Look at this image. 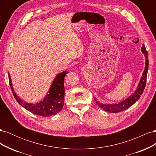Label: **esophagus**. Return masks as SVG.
<instances>
[{
  "instance_id": "34e87169",
  "label": "esophagus",
  "mask_w": 156,
  "mask_h": 156,
  "mask_svg": "<svg viewBox=\"0 0 156 156\" xmlns=\"http://www.w3.org/2000/svg\"><path fill=\"white\" fill-rule=\"evenodd\" d=\"M82 71H83V72H84V69H82Z\"/></svg>"
}]
</instances>
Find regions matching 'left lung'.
Masks as SVG:
<instances>
[{"label":"left lung","mask_w":156,"mask_h":156,"mask_svg":"<svg viewBox=\"0 0 156 156\" xmlns=\"http://www.w3.org/2000/svg\"><path fill=\"white\" fill-rule=\"evenodd\" d=\"M141 51L144 54L145 56V68L144 72L143 73L142 77L140 78V81L137 86V88L135 90V91L131 94L130 96L127 98L123 101H120L118 103H108V104H105V103H101L100 101H98L96 98L94 97V100L96 101V104L100 107L103 110L111 113H116L119 112L121 111H123L127 108L130 107L131 105H133L134 103L138 101L140 98V96L144 91V89L146 86V77H147V73H148V53L146 51V48L144 44H143V47L141 48Z\"/></svg>","instance_id":"8db88e82"}]
</instances>
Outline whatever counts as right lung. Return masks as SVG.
<instances>
[{
	"mask_svg": "<svg viewBox=\"0 0 156 156\" xmlns=\"http://www.w3.org/2000/svg\"><path fill=\"white\" fill-rule=\"evenodd\" d=\"M68 73V72L64 71L56 75L44 100L36 103H27L22 100L14 90L9 73L8 78L13 95L19 104L33 114L41 116H51L57 114L63 107L65 95L64 77Z\"/></svg>",
	"mask_w": 156,
	"mask_h": 156,
	"instance_id": "right-lung-1",
	"label": "right lung"
}]
</instances>
